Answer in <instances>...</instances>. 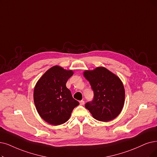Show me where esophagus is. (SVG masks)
<instances>
[{"mask_svg":"<svg viewBox=\"0 0 157 157\" xmlns=\"http://www.w3.org/2000/svg\"><path fill=\"white\" fill-rule=\"evenodd\" d=\"M80 105H84V100H80Z\"/></svg>","mask_w":157,"mask_h":157,"instance_id":"1","label":"esophagus"}]
</instances>
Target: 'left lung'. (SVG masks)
I'll list each match as a JSON object with an SVG mask.
<instances>
[{
  "label": "left lung",
  "instance_id": "left-lung-1",
  "mask_svg": "<svg viewBox=\"0 0 157 157\" xmlns=\"http://www.w3.org/2000/svg\"><path fill=\"white\" fill-rule=\"evenodd\" d=\"M84 77L93 90L94 98L85 104L96 120L108 122L113 120L123 108L125 90L121 80L104 67L85 71Z\"/></svg>",
  "mask_w": 157,
  "mask_h": 157
}]
</instances>
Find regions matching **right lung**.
<instances>
[{
  "mask_svg": "<svg viewBox=\"0 0 157 157\" xmlns=\"http://www.w3.org/2000/svg\"><path fill=\"white\" fill-rule=\"evenodd\" d=\"M73 75L71 70L55 66L42 75L35 86L33 98L37 112L50 124L58 126L65 123L73 109L79 105L66 86Z\"/></svg>",
  "mask_w": 157,
  "mask_h": 157,
  "instance_id": "obj_1",
  "label": "right lung"
}]
</instances>
